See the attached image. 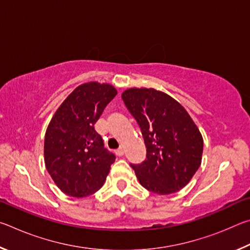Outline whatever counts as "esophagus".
<instances>
[{"label":"esophagus","instance_id":"obj_1","mask_svg":"<svg viewBox=\"0 0 250 250\" xmlns=\"http://www.w3.org/2000/svg\"><path fill=\"white\" fill-rule=\"evenodd\" d=\"M116 154L118 155V156H122V155H124L125 154V149H124V147H119V149H118L117 151H116Z\"/></svg>","mask_w":250,"mask_h":250}]
</instances>
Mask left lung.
<instances>
[{
	"instance_id": "8db88e82",
	"label": "left lung",
	"mask_w": 250,
	"mask_h": 250,
	"mask_svg": "<svg viewBox=\"0 0 250 250\" xmlns=\"http://www.w3.org/2000/svg\"><path fill=\"white\" fill-rule=\"evenodd\" d=\"M122 99L140 125L146 160L131 164L139 182L160 195L175 193L200 167L203 137L180 103L153 88H129Z\"/></svg>"
}]
</instances>
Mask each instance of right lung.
Listing matches in <instances>:
<instances>
[{
    "mask_svg": "<svg viewBox=\"0 0 250 250\" xmlns=\"http://www.w3.org/2000/svg\"><path fill=\"white\" fill-rule=\"evenodd\" d=\"M117 89L89 82L75 88L54 113L45 133L46 170L66 195L84 197L104 185L116 156L104 147L95 124Z\"/></svg>",
    "mask_w": 250,
    "mask_h": 250,
    "instance_id": "right-lung-1",
    "label": "right lung"
}]
</instances>
